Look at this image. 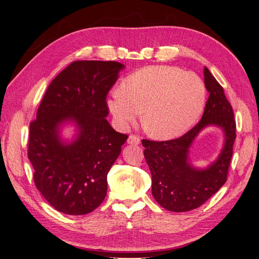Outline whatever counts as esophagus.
I'll use <instances>...</instances> for the list:
<instances>
[{
	"mask_svg": "<svg viewBox=\"0 0 259 259\" xmlns=\"http://www.w3.org/2000/svg\"><path fill=\"white\" fill-rule=\"evenodd\" d=\"M127 143L131 145H138L140 143V138L137 135H130Z\"/></svg>",
	"mask_w": 259,
	"mask_h": 259,
	"instance_id": "obj_1",
	"label": "esophagus"
}]
</instances>
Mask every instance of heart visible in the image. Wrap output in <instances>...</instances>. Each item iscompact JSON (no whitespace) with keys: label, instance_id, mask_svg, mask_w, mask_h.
Masks as SVG:
<instances>
[{"label":"heart","instance_id":"1","mask_svg":"<svg viewBox=\"0 0 259 259\" xmlns=\"http://www.w3.org/2000/svg\"><path fill=\"white\" fill-rule=\"evenodd\" d=\"M206 89L201 77L174 66H151L131 74L108 100L110 111L121 123L143 112L149 135L169 139L184 134L204 110Z\"/></svg>","mask_w":259,"mask_h":259}]
</instances>
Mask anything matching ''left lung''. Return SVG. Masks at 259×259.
<instances>
[{"label": "left lung", "instance_id": "obj_1", "mask_svg": "<svg viewBox=\"0 0 259 259\" xmlns=\"http://www.w3.org/2000/svg\"><path fill=\"white\" fill-rule=\"evenodd\" d=\"M204 84L209 96L198 124L175 139L155 142L143 139L144 155L152 175V195L167 210L182 213L205 203L227 182L236 140V120L223 86L204 67ZM216 124L225 132L220 158L206 170H194L187 162V148L200 130Z\"/></svg>", "mask_w": 259, "mask_h": 259}]
</instances>
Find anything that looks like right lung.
<instances>
[{
    "label": "right lung",
    "instance_id": "add662e5",
    "mask_svg": "<svg viewBox=\"0 0 259 259\" xmlns=\"http://www.w3.org/2000/svg\"><path fill=\"white\" fill-rule=\"evenodd\" d=\"M122 68L117 61L71 62L51 82L30 122L28 158L35 187L61 213L89 214L106 198L107 175L128 138L106 120L108 93ZM70 118L80 133L65 146L59 125Z\"/></svg>",
    "mask_w": 259,
    "mask_h": 259
}]
</instances>
